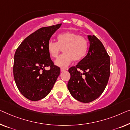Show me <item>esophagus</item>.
<instances>
[{"instance_id": "obj_1", "label": "esophagus", "mask_w": 130, "mask_h": 130, "mask_svg": "<svg viewBox=\"0 0 130 130\" xmlns=\"http://www.w3.org/2000/svg\"><path fill=\"white\" fill-rule=\"evenodd\" d=\"M66 70H67V69H65V68H61V72H63V71H65Z\"/></svg>"}]
</instances>
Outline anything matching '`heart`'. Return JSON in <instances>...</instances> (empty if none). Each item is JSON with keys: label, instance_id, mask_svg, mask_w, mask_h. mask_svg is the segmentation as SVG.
<instances>
[{"label": "heart", "instance_id": "b5f03b06", "mask_svg": "<svg viewBox=\"0 0 130 130\" xmlns=\"http://www.w3.org/2000/svg\"><path fill=\"white\" fill-rule=\"evenodd\" d=\"M57 42L50 41L47 44L48 54L53 58L58 57L63 49L62 55L56 60L55 63L59 67H67L72 61H80L86 57L89 44L84 37L73 32H64L57 37Z\"/></svg>", "mask_w": 130, "mask_h": 130}]
</instances>
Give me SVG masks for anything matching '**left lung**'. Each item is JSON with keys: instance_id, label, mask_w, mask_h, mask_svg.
Segmentation results:
<instances>
[{"instance_id": "8db88e82", "label": "left lung", "mask_w": 130, "mask_h": 130, "mask_svg": "<svg viewBox=\"0 0 130 130\" xmlns=\"http://www.w3.org/2000/svg\"><path fill=\"white\" fill-rule=\"evenodd\" d=\"M88 38L87 55L68 70L71 78L68 89L75 99L82 103L91 102L101 95L110 74V57L104 45L95 36H88Z\"/></svg>"}]
</instances>
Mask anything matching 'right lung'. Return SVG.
<instances>
[{
  "instance_id": "obj_1",
  "label": "right lung",
  "mask_w": 130,
  "mask_h": 130,
  "mask_svg": "<svg viewBox=\"0 0 130 130\" xmlns=\"http://www.w3.org/2000/svg\"><path fill=\"white\" fill-rule=\"evenodd\" d=\"M61 26L42 27L23 41L14 54L13 75L18 89L25 98L37 101L51 92L60 68L54 65L47 51L53 34ZM50 69L45 70V68Z\"/></svg>"
}]
</instances>
